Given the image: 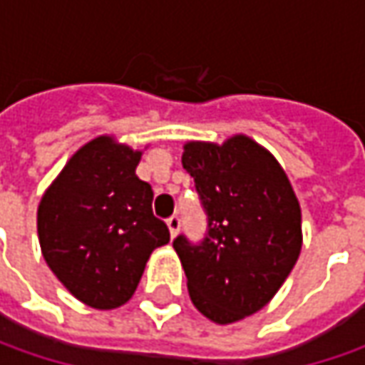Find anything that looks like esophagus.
Returning a JSON list of instances; mask_svg holds the SVG:
<instances>
[{"mask_svg":"<svg viewBox=\"0 0 365 365\" xmlns=\"http://www.w3.org/2000/svg\"><path fill=\"white\" fill-rule=\"evenodd\" d=\"M168 230H170V235L175 237L176 233H178V230H180V217L178 215H173V217H168Z\"/></svg>","mask_w":365,"mask_h":365,"instance_id":"obj_1","label":"esophagus"}]
</instances>
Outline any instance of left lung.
<instances>
[{
  "instance_id": "obj_1",
  "label": "left lung",
  "mask_w": 365,
  "mask_h": 365,
  "mask_svg": "<svg viewBox=\"0 0 365 365\" xmlns=\"http://www.w3.org/2000/svg\"><path fill=\"white\" fill-rule=\"evenodd\" d=\"M185 170L207 215L203 240L176 235L192 304L215 323L259 311L301 254V207L284 170L245 135L189 142Z\"/></svg>"
}]
</instances>
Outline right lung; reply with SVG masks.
<instances>
[{"label": "right lung", "mask_w": 365, "mask_h": 365, "mask_svg": "<svg viewBox=\"0 0 365 365\" xmlns=\"http://www.w3.org/2000/svg\"><path fill=\"white\" fill-rule=\"evenodd\" d=\"M140 152L101 135L68 160L38 207L44 259L78 301L115 309L132 299L150 254L170 242L135 176Z\"/></svg>", "instance_id": "1"}]
</instances>
